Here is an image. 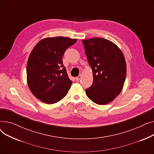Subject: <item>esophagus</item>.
<instances>
[{"label": "esophagus", "instance_id": "obj_1", "mask_svg": "<svg viewBox=\"0 0 154 154\" xmlns=\"http://www.w3.org/2000/svg\"><path fill=\"white\" fill-rule=\"evenodd\" d=\"M80 79H81V75H79V76H77L76 77V80H77V81H79Z\"/></svg>", "mask_w": 154, "mask_h": 154}]
</instances>
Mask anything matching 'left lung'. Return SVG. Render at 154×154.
Segmentation results:
<instances>
[{"mask_svg":"<svg viewBox=\"0 0 154 154\" xmlns=\"http://www.w3.org/2000/svg\"><path fill=\"white\" fill-rule=\"evenodd\" d=\"M88 63L93 72V83L86 88L92 102L106 105L122 91L125 77L126 63L120 48L102 38L82 40Z\"/></svg>","mask_w":154,"mask_h":154,"instance_id":"obj_1","label":"left lung"}]
</instances>
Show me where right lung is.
Masks as SVG:
<instances>
[{
    "label": "right lung",
    "instance_id": "1",
    "mask_svg": "<svg viewBox=\"0 0 154 154\" xmlns=\"http://www.w3.org/2000/svg\"><path fill=\"white\" fill-rule=\"evenodd\" d=\"M77 39L48 37L31 52L27 65V84L31 92L42 102L52 104L66 96L72 84L62 62L67 48Z\"/></svg>",
    "mask_w": 154,
    "mask_h": 154
}]
</instances>
